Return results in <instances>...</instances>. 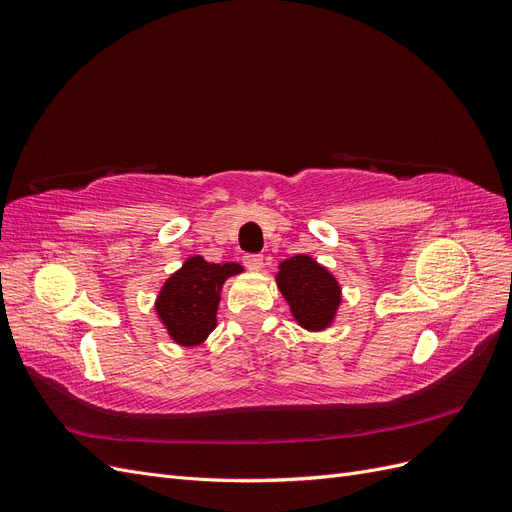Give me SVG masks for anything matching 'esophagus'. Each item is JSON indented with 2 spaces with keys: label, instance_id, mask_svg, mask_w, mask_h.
<instances>
[{
  "label": "esophagus",
  "instance_id": "34e87169",
  "mask_svg": "<svg viewBox=\"0 0 512 512\" xmlns=\"http://www.w3.org/2000/svg\"><path fill=\"white\" fill-rule=\"evenodd\" d=\"M243 265L247 269H252V271H260L262 269V256L260 254H247V256H243Z\"/></svg>",
  "mask_w": 512,
  "mask_h": 512
}]
</instances>
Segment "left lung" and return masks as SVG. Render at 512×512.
I'll list each match as a JSON object with an SVG mask.
<instances>
[{"label":"left lung","mask_w":512,"mask_h":512,"mask_svg":"<svg viewBox=\"0 0 512 512\" xmlns=\"http://www.w3.org/2000/svg\"><path fill=\"white\" fill-rule=\"evenodd\" d=\"M275 282L288 301L294 320L303 329L322 331L333 322L342 303V288L314 258L299 254L284 260Z\"/></svg>","instance_id":"obj_1"}]
</instances>
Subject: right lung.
<instances>
[{"label": "right lung", "mask_w": 512, "mask_h": 512, "mask_svg": "<svg viewBox=\"0 0 512 512\" xmlns=\"http://www.w3.org/2000/svg\"><path fill=\"white\" fill-rule=\"evenodd\" d=\"M237 262L215 265L203 256H192L185 265L164 282L156 312L168 335L179 346H198L215 329L218 305L224 282L230 275L241 273Z\"/></svg>", "instance_id": "right-lung-1"}]
</instances>
